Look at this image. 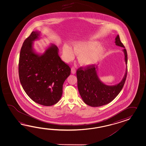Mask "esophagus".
I'll return each instance as SVG.
<instances>
[{
	"label": "esophagus",
	"mask_w": 146,
	"mask_h": 146,
	"mask_svg": "<svg viewBox=\"0 0 146 146\" xmlns=\"http://www.w3.org/2000/svg\"><path fill=\"white\" fill-rule=\"evenodd\" d=\"M72 74H76V69L74 68V67H72Z\"/></svg>",
	"instance_id": "34e87169"
}]
</instances>
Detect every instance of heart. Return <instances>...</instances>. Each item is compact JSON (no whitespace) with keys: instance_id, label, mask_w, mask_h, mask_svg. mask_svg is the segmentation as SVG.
<instances>
[{"instance_id":"b5f03b06","label":"heart","mask_w":146,"mask_h":146,"mask_svg":"<svg viewBox=\"0 0 146 146\" xmlns=\"http://www.w3.org/2000/svg\"><path fill=\"white\" fill-rule=\"evenodd\" d=\"M106 48L97 42L81 40L73 44V50L67 44L62 47V54L66 62L72 61L75 54L78 55V62L84 66L92 65L102 57Z\"/></svg>"}]
</instances>
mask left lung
Returning a JSON list of instances; mask_svg holds the SVG:
<instances>
[{
	"label": "left lung",
	"instance_id": "8db88e82",
	"mask_svg": "<svg viewBox=\"0 0 146 146\" xmlns=\"http://www.w3.org/2000/svg\"><path fill=\"white\" fill-rule=\"evenodd\" d=\"M115 43L117 46L125 47L118 35L115 38ZM123 51L127 65V51L125 48ZM97 70L98 67L93 65L85 68L80 67L77 71L78 89L80 95L84 102L92 107L104 106L112 101L121 91L127 77V67L124 77L119 83L108 86L100 79Z\"/></svg>",
	"mask_w": 146,
	"mask_h": 146
}]
</instances>
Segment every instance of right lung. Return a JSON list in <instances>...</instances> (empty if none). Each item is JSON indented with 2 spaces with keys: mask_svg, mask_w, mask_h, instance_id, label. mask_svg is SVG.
Listing matches in <instances>:
<instances>
[{
  "mask_svg": "<svg viewBox=\"0 0 146 146\" xmlns=\"http://www.w3.org/2000/svg\"><path fill=\"white\" fill-rule=\"evenodd\" d=\"M33 31L22 45L19 57V75L23 90L35 102L51 106L62 96V86L71 69L62 60L58 48L50 44L43 54L35 52L33 42L40 38Z\"/></svg>",
  "mask_w": 146,
  "mask_h": 146,
  "instance_id": "add662e5",
  "label": "right lung"
}]
</instances>
